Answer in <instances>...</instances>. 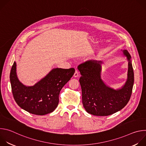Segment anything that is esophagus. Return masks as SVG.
<instances>
[{"label": "esophagus", "mask_w": 146, "mask_h": 146, "mask_svg": "<svg viewBox=\"0 0 146 146\" xmlns=\"http://www.w3.org/2000/svg\"><path fill=\"white\" fill-rule=\"evenodd\" d=\"M74 77H77L78 76H79V74H78V71L77 70H76V71H75V73H74Z\"/></svg>", "instance_id": "1"}]
</instances>
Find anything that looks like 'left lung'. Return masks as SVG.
<instances>
[{"label": "left lung", "mask_w": 146, "mask_h": 146, "mask_svg": "<svg viewBox=\"0 0 146 146\" xmlns=\"http://www.w3.org/2000/svg\"><path fill=\"white\" fill-rule=\"evenodd\" d=\"M128 60L127 79L118 89L108 86L102 78V64L89 60L77 68L81 75L79 81L82 91V105L87 113L97 116H107L123 109L129 102L134 82L131 56L127 50H121Z\"/></svg>", "instance_id": "8db88e82"}]
</instances>
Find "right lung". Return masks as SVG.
Wrapping results in <instances>:
<instances>
[{
    "label": "right lung",
    "mask_w": 146,
    "mask_h": 146,
    "mask_svg": "<svg viewBox=\"0 0 146 146\" xmlns=\"http://www.w3.org/2000/svg\"><path fill=\"white\" fill-rule=\"evenodd\" d=\"M16 66L14 62L10 74L14 98L21 108L40 115L55 110L58 105L60 90L75 72L74 68H54L34 86H27L19 80Z\"/></svg>",
    "instance_id": "1"
}]
</instances>
